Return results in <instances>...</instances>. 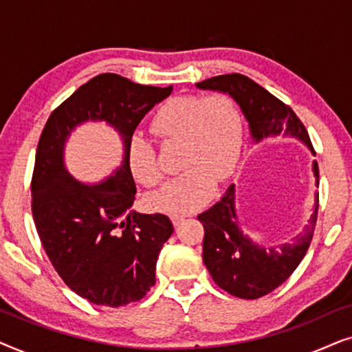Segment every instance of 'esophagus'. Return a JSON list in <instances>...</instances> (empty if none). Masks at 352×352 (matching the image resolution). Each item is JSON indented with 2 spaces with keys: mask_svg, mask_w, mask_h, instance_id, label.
Listing matches in <instances>:
<instances>
[{
  "mask_svg": "<svg viewBox=\"0 0 352 352\" xmlns=\"http://www.w3.org/2000/svg\"><path fill=\"white\" fill-rule=\"evenodd\" d=\"M184 216H173V224H175V228H179V226L184 223Z\"/></svg>",
  "mask_w": 352,
  "mask_h": 352,
  "instance_id": "34e87169",
  "label": "esophagus"
}]
</instances>
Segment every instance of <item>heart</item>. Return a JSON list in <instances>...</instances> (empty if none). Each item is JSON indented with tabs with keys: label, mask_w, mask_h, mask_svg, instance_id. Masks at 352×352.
I'll return each mask as SVG.
<instances>
[{
	"label": "heart",
	"mask_w": 352,
	"mask_h": 352,
	"mask_svg": "<svg viewBox=\"0 0 352 352\" xmlns=\"http://www.w3.org/2000/svg\"><path fill=\"white\" fill-rule=\"evenodd\" d=\"M151 131L162 144H181L179 177L148 197V206L179 216L208 201L214 181L234 175L243 146L242 113L228 94L175 96L153 115ZM129 171L139 184L153 187L162 182L155 148L141 138L128 148Z\"/></svg>",
	"instance_id": "heart-1"
}]
</instances>
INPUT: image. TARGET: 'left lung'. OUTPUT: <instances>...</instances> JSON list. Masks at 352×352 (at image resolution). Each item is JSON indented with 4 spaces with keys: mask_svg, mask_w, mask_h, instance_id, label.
Masks as SVG:
<instances>
[{
    "mask_svg": "<svg viewBox=\"0 0 352 352\" xmlns=\"http://www.w3.org/2000/svg\"><path fill=\"white\" fill-rule=\"evenodd\" d=\"M195 86L229 94L242 109L250 133L256 142L280 134L293 136L305 142L316 155L305 124L290 105L283 104L248 76L218 75ZM312 171L319 184L317 162L312 163ZM319 194H316V208L305 232L296 235L290 243L264 248L242 232L235 213V187L230 184L218 204L199 214L205 229L204 263L216 285L242 300H256L276 290L305 258L314 234Z\"/></svg>",
    "mask_w": 352,
    "mask_h": 352,
    "instance_id": "obj_1",
    "label": "left lung"
}]
</instances>
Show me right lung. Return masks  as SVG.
Here are the masks:
<instances>
[{"instance_id":"add662e5","label":"right lung","mask_w":352,"mask_h":352,"mask_svg":"<svg viewBox=\"0 0 352 352\" xmlns=\"http://www.w3.org/2000/svg\"><path fill=\"white\" fill-rule=\"evenodd\" d=\"M171 91L100 74L50 115L38 141L32 176L36 232L65 285L98 306L139 301L155 285L157 259L173 224L165 214L129 211L136 184L128 148L144 115ZM89 119L113 126L125 147L122 166L98 185L76 182L63 165L66 138Z\"/></svg>"}]
</instances>
